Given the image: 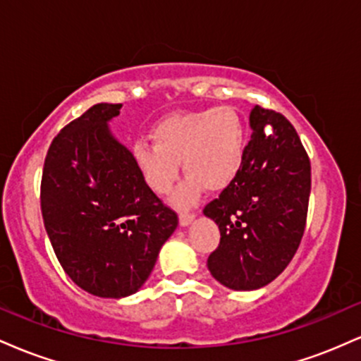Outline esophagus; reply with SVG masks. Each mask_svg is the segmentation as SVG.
Returning <instances> with one entry per match:
<instances>
[{
    "label": "esophagus",
    "mask_w": 361,
    "mask_h": 361,
    "mask_svg": "<svg viewBox=\"0 0 361 361\" xmlns=\"http://www.w3.org/2000/svg\"><path fill=\"white\" fill-rule=\"evenodd\" d=\"M195 217H197V214L195 212H180V224L181 226H188Z\"/></svg>",
    "instance_id": "esophagus-1"
}]
</instances>
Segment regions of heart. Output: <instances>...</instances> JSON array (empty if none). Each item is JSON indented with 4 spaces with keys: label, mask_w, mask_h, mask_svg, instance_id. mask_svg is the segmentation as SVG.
I'll use <instances>...</instances> for the list:
<instances>
[{
    "label": "heart",
    "mask_w": 361,
    "mask_h": 361,
    "mask_svg": "<svg viewBox=\"0 0 361 361\" xmlns=\"http://www.w3.org/2000/svg\"><path fill=\"white\" fill-rule=\"evenodd\" d=\"M130 149L132 163L149 190L168 195L181 175V159L190 173L176 195L188 207L205 188L222 192L235 181L246 157V126L231 106L181 111L164 117Z\"/></svg>",
    "instance_id": "b5f03b06"
}]
</instances>
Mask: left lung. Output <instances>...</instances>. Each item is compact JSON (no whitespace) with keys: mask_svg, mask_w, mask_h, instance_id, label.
<instances>
[{"mask_svg":"<svg viewBox=\"0 0 361 361\" xmlns=\"http://www.w3.org/2000/svg\"><path fill=\"white\" fill-rule=\"evenodd\" d=\"M239 176L205 205L221 243L207 267L233 290H256L280 275L299 250L307 221L310 161L281 114L256 105Z\"/></svg>","mask_w":361,"mask_h":361,"instance_id":"8db88e82","label":"left lung"}]
</instances>
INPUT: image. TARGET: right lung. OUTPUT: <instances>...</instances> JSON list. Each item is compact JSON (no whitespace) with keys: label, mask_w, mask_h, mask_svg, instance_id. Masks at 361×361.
I'll list each match as a JSON object with an SVG mask.
<instances>
[{"label":"right lung","mask_w":361,"mask_h":361,"mask_svg":"<svg viewBox=\"0 0 361 361\" xmlns=\"http://www.w3.org/2000/svg\"><path fill=\"white\" fill-rule=\"evenodd\" d=\"M98 103L69 122L45 156L40 209L61 267L78 287L120 299L137 292L175 233L178 215L149 190Z\"/></svg>","instance_id":"1"}]
</instances>
